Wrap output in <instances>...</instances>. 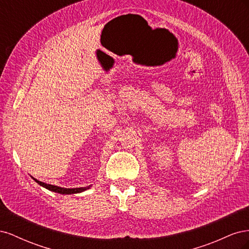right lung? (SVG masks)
<instances>
[{"instance_id": "add662e5", "label": "right lung", "mask_w": 249, "mask_h": 249, "mask_svg": "<svg viewBox=\"0 0 249 249\" xmlns=\"http://www.w3.org/2000/svg\"><path fill=\"white\" fill-rule=\"evenodd\" d=\"M35 182L38 183L40 186L47 188V189H49L53 192H57V193H60V194H74V193L85 191V190H87L90 188V186H88V187H82V188H72V189H71V188H61V187L54 186V185H49V184L40 182V180H38V179H35Z\"/></svg>"}]
</instances>
